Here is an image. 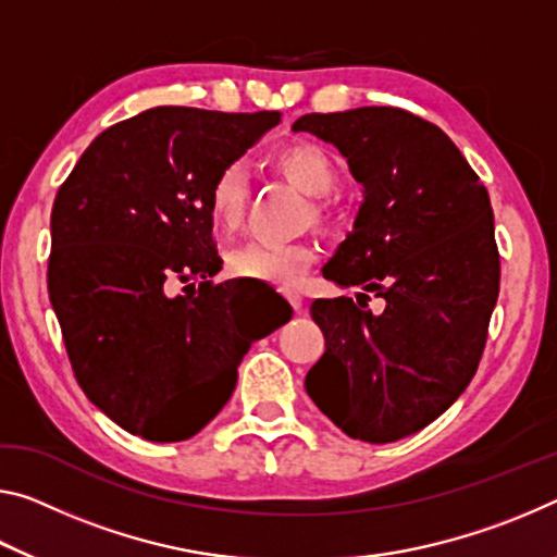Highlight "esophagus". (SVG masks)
Masks as SVG:
<instances>
[{"label":"esophagus","instance_id":"34e87169","mask_svg":"<svg viewBox=\"0 0 557 557\" xmlns=\"http://www.w3.org/2000/svg\"><path fill=\"white\" fill-rule=\"evenodd\" d=\"M282 293H285V297L289 299V305H293L295 310H302V295H299L297 289H293V287H285V289H282Z\"/></svg>","mask_w":557,"mask_h":557}]
</instances>
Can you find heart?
<instances>
[{
	"instance_id": "b5f03b06",
	"label": "heart",
	"mask_w": 557,
	"mask_h": 557,
	"mask_svg": "<svg viewBox=\"0 0 557 557\" xmlns=\"http://www.w3.org/2000/svg\"><path fill=\"white\" fill-rule=\"evenodd\" d=\"M272 165L305 193V196H326L337 185V165L322 146L310 140L280 146L272 153ZM247 198H250V175L243 163H231L215 175L208 193V213L218 235H233L243 225ZM314 218H322V206H312ZM314 260L307 243H245L227 255V272L240 280H260L272 285H295L307 264Z\"/></svg>"
}]
</instances>
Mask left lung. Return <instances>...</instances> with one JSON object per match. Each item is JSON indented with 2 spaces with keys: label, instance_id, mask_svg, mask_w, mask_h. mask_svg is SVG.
I'll return each mask as SVG.
<instances>
[{
  "label": "left lung",
  "instance_id": "8db88e82",
  "mask_svg": "<svg viewBox=\"0 0 557 557\" xmlns=\"http://www.w3.org/2000/svg\"><path fill=\"white\" fill-rule=\"evenodd\" d=\"M293 131L337 148L364 188L322 275L387 302L374 315L314 299L324 355L305 389L347 436L389 444L438 419L479 369L500 285L488 190L444 131L392 106L307 113Z\"/></svg>",
  "mask_w": 557,
  "mask_h": 557
}]
</instances>
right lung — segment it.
<instances>
[{"instance_id": "right-lung-1", "label": "right lung", "mask_w": 557, "mask_h": 557, "mask_svg": "<svg viewBox=\"0 0 557 557\" xmlns=\"http://www.w3.org/2000/svg\"><path fill=\"white\" fill-rule=\"evenodd\" d=\"M277 123V111L156 106L94 138L57 193L51 307L76 382L128 434L196 436L250 344L293 317L252 320L235 280L210 282L223 268L210 185ZM178 284L191 295L173 296Z\"/></svg>"}]
</instances>
